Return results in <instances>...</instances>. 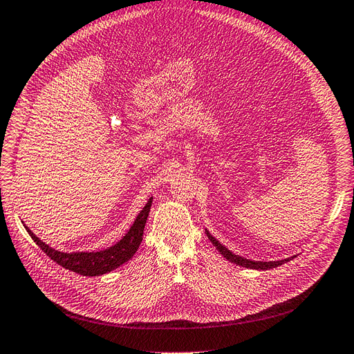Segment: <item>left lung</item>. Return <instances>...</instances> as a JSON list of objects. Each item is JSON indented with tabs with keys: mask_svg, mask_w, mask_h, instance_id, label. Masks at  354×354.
I'll use <instances>...</instances> for the list:
<instances>
[{
	"mask_svg": "<svg viewBox=\"0 0 354 354\" xmlns=\"http://www.w3.org/2000/svg\"><path fill=\"white\" fill-rule=\"evenodd\" d=\"M206 234H207V238L210 239V242L216 246V249H217L218 252H221V254H222L227 261H230V262H233V263H236V265H239V266L249 268V269H259V271H263V269H265V271H266V269L277 268V266H279V265H282V263L288 262V261H291V259L295 258V257H291V258H287V259L269 261V262H263V261H250V259L242 258V257H239V255H234L233 252H230L226 246H223L217 239H214L207 230H206Z\"/></svg>",
	"mask_w": 354,
	"mask_h": 354,
	"instance_id": "8db88e82",
	"label": "left lung"
}]
</instances>
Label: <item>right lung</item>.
Instances as JSON below:
<instances>
[{"label": "right lung", "mask_w": 354, "mask_h": 354, "mask_svg": "<svg viewBox=\"0 0 354 354\" xmlns=\"http://www.w3.org/2000/svg\"><path fill=\"white\" fill-rule=\"evenodd\" d=\"M151 205H153V197L147 201V205L137 216L136 222L132 223L131 229L125 233V236L120 242L108 249L97 252H72V254H66V252L50 248L47 243L40 241L27 226L24 227L27 229L31 239L39 245V248H41L43 252H46V255L64 269H69V271L83 277H99L113 271V269L128 262L136 255V252L142 242V233Z\"/></svg>", "instance_id": "obj_1"}]
</instances>
